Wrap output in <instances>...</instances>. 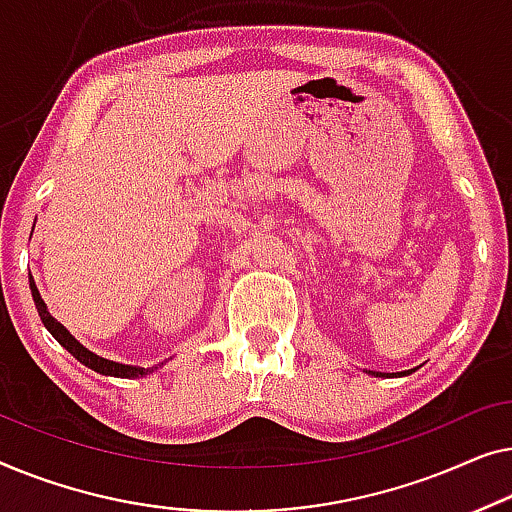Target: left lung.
I'll use <instances>...</instances> for the list:
<instances>
[{
	"mask_svg": "<svg viewBox=\"0 0 512 512\" xmlns=\"http://www.w3.org/2000/svg\"><path fill=\"white\" fill-rule=\"evenodd\" d=\"M415 369H410V371H403V373H392V376H408V373H413ZM371 376H376V378H380V376H385V373H378V371H369Z\"/></svg>",
	"mask_w": 512,
	"mask_h": 512,
	"instance_id": "left-lung-1",
	"label": "left lung"
}]
</instances>
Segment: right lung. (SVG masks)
<instances>
[{"mask_svg": "<svg viewBox=\"0 0 512 512\" xmlns=\"http://www.w3.org/2000/svg\"><path fill=\"white\" fill-rule=\"evenodd\" d=\"M30 290H32V299H34V304H37V311L41 315L43 325H46V329L50 331V334H53V338L62 345V348H67L71 355H74L81 364L88 366V369L102 373V376H113V378H143V376H148V373H153L162 366V364H157V366H150V369H143V366H129V364L111 362V359H104V357L95 355V352L83 348V345L69 334L67 327H62L60 322H57L53 315L48 313L46 301L41 299V294L37 290V285H34L32 276H30Z\"/></svg>", "mask_w": 512, "mask_h": 512, "instance_id": "obj_1", "label": "right lung"}]
</instances>
